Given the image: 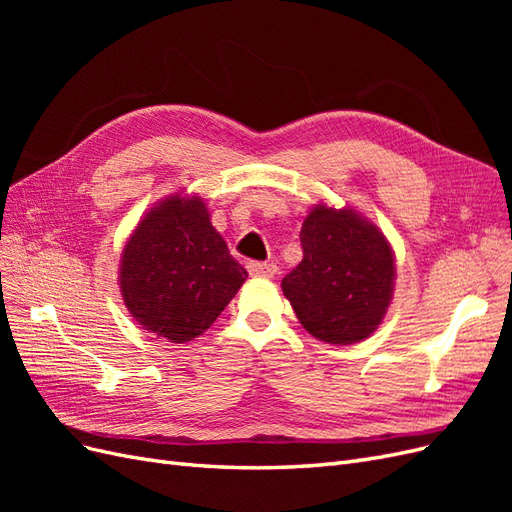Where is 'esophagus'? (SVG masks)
I'll list each match as a JSON object with an SVG mask.
<instances>
[{
	"label": "esophagus",
	"mask_w": 512,
	"mask_h": 512,
	"mask_svg": "<svg viewBox=\"0 0 512 512\" xmlns=\"http://www.w3.org/2000/svg\"><path fill=\"white\" fill-rule=\"evenodd\" d=\"M247 271H250V275L254 277H273L277 273V267L273 265V262H247Z\"/></svg>",
	"instance_id": "obj_1"
}]
</instances>
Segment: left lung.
Instances as JSON below:
<instances>
[{
	"label": "left lung",
	"instance_id": "1",
	"mask_svg": "<svg viewBox=\"0 0 512 512\" xmlns=\"http://www.w3.org/2000/svg\"><path fill=\"white\" fill-rule=\"evenodd\" d=\"M303 260L282 290L303 329L348 346L369 337L393 299L395 262L382 232L348 209L316 205L301 228Z\"/></svg>",
	"mask_w": 512,
	"mask_h": 512
}]
</instances>
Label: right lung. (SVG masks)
<instances>
[{"label":"right lung","instance_id":"right-lung-1","mask_svg":"<svg viewBox=\"0 0 512 512\" xmlns=\"http://www.w3.org/2000/svg\"><path fill=\"white\" fill-rule=\"evenodd\" d=\"M203 200L170 196L123 247L119 286L145 331L175 344L205 333L245 282Z\"/></svg>","mask_w":512,"mask_h":512}]
</instances>
